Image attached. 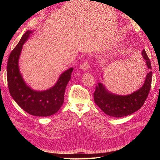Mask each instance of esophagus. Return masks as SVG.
<instances>
[{
    "instance_id": "esophagus-1",
    "label": "esophagus",
    "mask_w": 160,
    "mask_h": 160,
    "mask_svg": "<svg viewBox=\"0 0 160 160\" xmlns=\"http://www.w3.org/2000/svg\"><path fill=\"white\" fill-rule=\"evenodd\" d=\"M89 68V62L88 61H85L81 65V69L83 71L88 70Z\"/></svg>"
}]
</instances>
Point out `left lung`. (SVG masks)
Wrapping results in <instances>:
<instances>
[{"label": "left lung", "instance_id": "1", "mask_svg": "<svg viewBox=\"0 0 160 160\" xmlns=\"http://www.w3.org/2000/svg\"><path fill=\"white\" fill-rule=\"evenodd\" d=\"M142 56L146 61L149 69H152L151 62L143 50ZM152 72H148L145 83L141 88L128 95H117L109 93L100 83L95 87L94 101L98 107L107 115L115 118L128 116L141 108L148 98L152 85Z\"/></svg>", "mask_w": 160, "mask_h": 160}]
</instances>
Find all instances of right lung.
Listing matches in <instances>:
<instances>
[{"mask_svg":"<svg viewBox=\"0 0 160 160\" xmlns=\"http://www.w3.org/2000/svg\"><path fill=\"white\" fill-rule=\"evenodd\" d=\"M32 33L27 31L9 55L7 62V82L10 94L16 103L32 115L47 117L57 113L64 102L65 91L73 68L65 71L52 88L44 91L32 90L24 82L18 61L22 45Z\"/></svg>","mask_w":160,"mask_h":160,"instance_id":"1","label":"right lung"}]
</instances>
